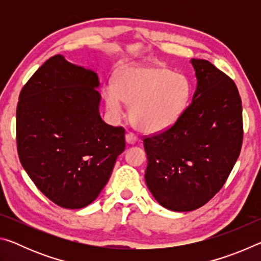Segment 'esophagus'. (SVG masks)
<instances>
[{
    "label": "esophagus",
    "instance_id": "obj_1",
    "mask_svg": "<svg viewBox=\"0 0 261 261\" xmlns=\"http://www.w3.org/2000/svg\"><path fill=\"white\" fill-rule=\"evenodd\" d=\"M125 140L129 145H134V144L137 143L138 138H137V136L135 134H132V132H127L126 136H125Z\"/></svg>",
    "mask_w": 261,
    "mask_h": 261
}]
</instances>
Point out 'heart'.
I'll return each mask as SVG.
<instances>
[{
    "label": "heart",
    "instance_id": "1",
    "mask_svg": "<svg viewBox=\"0 0 261 261\" xmlns=\"http://www.w3.org/2000/svg\"><path fill=\"white\" fill-rule=\"evenodd\" d=\"M191 92V84L183 74L153 65H127L118 71L103 99L114 117L122 116L126 103L132 124L146 134H156L182 117Z\"/></svg>",
    "mask_w": 261,
    "mask_h": 261
}]
</instances>
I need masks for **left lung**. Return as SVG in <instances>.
<instances>
[{
    "instance_id": "8db88e82",
    "label": "left lung",
    "mask_w": 261,
    "mask_h": 261,
    "mask_svg": "<svg viewBox=\"0 0 261 261\" xmlns=\"http://www.w3.org/2000/svg\"><path fill=\"white\" fill-rule=\"evenodd\" d=\"M192 102L169 129L144 139L145 180L167 210L204 206L226 183L243 141L242 100L232 79L206 60L192 59Z\"/></svg>"
}]
</instances>
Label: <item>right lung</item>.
<instances>
[{
	"label": "right lung",
	"mask_w": 261,
	"mask_h": 261,
	"mask_svg": "<svg viewBox=\"0 0 261 261\" xmlns=\"http://www.w3.org/2000/svg\"><path fill=\"white\" fill-rule=\"evenodd\" d=\"M99 77L63 55L47 60L19 94L17 148L37 188L69 210L93 202L125 148V130L100 116Z\"/></svg>",
	"instance_id": "1"
}]
</instances>
